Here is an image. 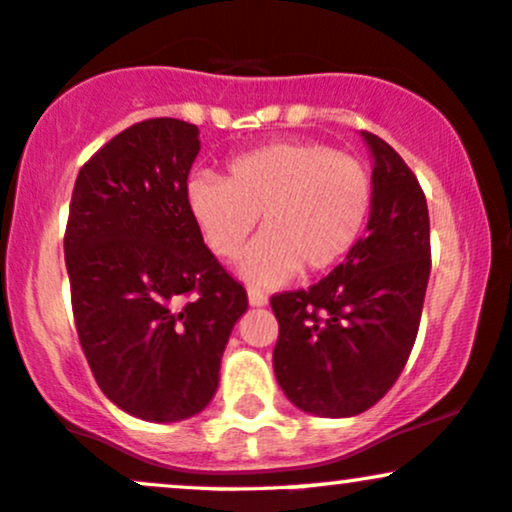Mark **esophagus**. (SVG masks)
<instances>
[{
    "mask_svg": "<svg viewBox=\"0 0 512 512\" xmlns=\"http://www.w3.org/2000/svg\"><path fill=\"white\" fill-rule=\"evenodd\" d=\"M249 302L254 307H263L268 302V295L261 293V290H256V288H249Z\"/></svg>",
    "mask_w": 512,
    "mask_h": 512,
    "instance_id": "34e87169",
    "label": "esophagus"
}]
</instances>
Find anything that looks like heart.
<instances>
[{"label": "heart", "instance_id": "obj_1", "mask_svg": "<svg viewBox=\"0 0 512 512\" xmlns=\"http://www.w3.org/2000/svg\"><path fill=\"white\" fill-rule=\"evenodd\" d=\"M371 170L322 141H276L239 153L227 175H192L185 205L207 249L236 258L258 214L266 234L241 271L258 285L339 266L364 236L373 212Z\"/></svg>", "mask_w": 512, "mask_h": 512}]
</instances>
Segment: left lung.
Listing matches in <instances>:
<instances>
[{
  "instance_id": "left-lung-1",
  "label": "left lung",
  "mask_w": 512,
  "mask_h": 512,
  "mask_svg": "<svg viewBox=\"0 0 512 512\" xmlns=\"http://www.w3.org/2000/svg\"><path fill=\"white\" fill-rule=\"evenodd\" d=\"M373 153L368 234L329 276L271 298L278 320L273 371L293 405L351 417L378 403L403 373L430 280V214L408 163L364 131Z\"/></svg>"
}]
</instances>
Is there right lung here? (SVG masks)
Wrapping results in <instances>:
<instances>
[{
    "mask_svg": "<svg viewBox=\"0 0 512 512\" xmlns=\"http://www.w3.org/2000/svg\"><path fill=\"white\" fill-rule=\"evenodd\" d=\"M197 134L156 117L114 136L80 168L65 227L82 354L102 393L148 422L185 420L210 403L249 307L185 205Z\"/></svg>",
    "mask_w": 512,
    "mask_h": 512,
    "instance_id": "right-lung-1",
    "label": "right lung"
}]
</instances>
